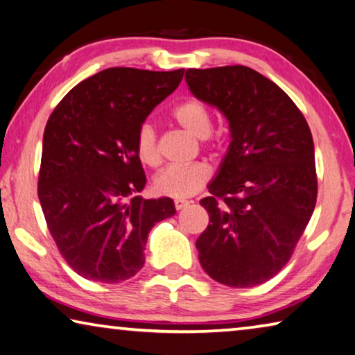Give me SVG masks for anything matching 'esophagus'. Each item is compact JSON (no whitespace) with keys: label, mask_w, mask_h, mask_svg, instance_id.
<instances>
[{"label":"esophagus","mask_w":355,"mask_h":355,"mask_svg":"<svg viewBox=\"0 0 355 355\" xmlns=\"http://www.w3.org/2000/svg\"><path fill=\"white\" fill-rule=\"evenodd\" d=\"M173 205H175L177 210H182V208H184V207L188 205V200H184V199H175V200H173Z\"/></svg>","instance_id":"34e87169"}]
</instances>
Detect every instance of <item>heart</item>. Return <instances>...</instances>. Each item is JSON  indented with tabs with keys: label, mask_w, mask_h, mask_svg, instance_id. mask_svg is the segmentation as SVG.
Returning a JSON list of instances; mask_svg holds the SVG:
<instances>
[{
	"label": "heart",
	"mask_w": 355,
	"mask_h": 355,
	"mask_svg": "<svg viewBox=\"0 0 355 355\" xmlns=\"http://www.w3.org/2000/svg\"><path fill=\"white\" fill-rule=\"evenodd\" d=\"M172 118L191 136L204 139L205 144L213 142L211 128L213 118L208 107L196 98L184 99L172 110ZM134 150L139 161L148 167H156L161 161L159 147H157V134L150 121L140 123ZM211 177L210 167L204 162H194L189 166H168L157 173L153 180V188L157 194L173 199H184L198 194Z\"/></svg>",
	"instance_id": "obj_1"
}]
</instances>
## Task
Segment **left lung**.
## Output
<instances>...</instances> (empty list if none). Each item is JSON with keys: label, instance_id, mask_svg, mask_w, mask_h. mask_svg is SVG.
<instances>
[{"label": "left lung", "instance_id": "8db88e82", "mask_svg": "<svg viewBox=\"0 0 355 355\" xmlns=\"http://www.w3.org/2000/svg\"><path fill=\"white\" fill-rule=\"evenodd\" d=\"M196 98L229 120L232 142L210 196V223L196 241L207 275L229 288L273 278L294 254L318 199L305 116L277 83L248 66L188 69Z\"/></svg>", "mask_w": 355, "mask_h": 355}]
</instances>
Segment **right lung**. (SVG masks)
<instances>
[{"mask_svg": "<svg viewBox=\"0 0 355 355\" xmlns=\"http://www.w3.org/2000/svg\"><path fill=\"white\" fill-rule=\"evenodd\" d=\"M183 74L109 67L72 88L49 118L37 196L56 248L83 278H132L151 227L175 215L172 199L132 198L147 182L134 137Z\"/></svg>", "mask_w": 355, "mask_h": 355, "instance_id": "add662e5", "label": "right lung"}]
</instances>
